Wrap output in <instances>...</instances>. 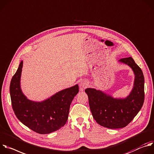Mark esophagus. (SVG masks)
<instances>
[{
  "label": "esophagus",
  "mask_w": 154,
  "mask_h": 154,
  "mask_svg": "<svg viewBox=\"0 0 154 154\" xmlns=\"http://www.w3.org/2000/svg\"><path fill=\"white\" fill-rule=\"evenodd\" d=\"M80 87H81V88H85L86 87H87V85H88V84H87V82H86V81H81V83H80Z\"/></svg>",
  "instance_id": "34e87169"
}]
</instances>
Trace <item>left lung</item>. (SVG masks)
I'll list each match as a JSON object with an SVG mask.
<instances>
[{"instance_id":"left-lung-1","label":"left lung","mask_w":154,"mask_h":154,"mask_svg":"<svg viewBox=\"0 0 154 154\" xmlns=\"http://www.w3.org/2000/svg\"><path fill=\"white\" fill-rule=\"evenodd\" d=\"M119 61L132 68L135 75L133 88L126 98H114L95 88L85 90L94 118L100 125L109 129L122 128L128 125L144 101V78L141 69L132 57L122 58Z\"/></svg>"}]
</instances>
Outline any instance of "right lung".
<instances>
[{
    "mask_svg": "<svg viewBox=\"0 0 154 154\" xmlns=\"http://www.w3.org/2000/svg\"><path fill=\"white\" fill-rule=\"evenodd\" d=\"M22 60L13 76L10 92L13 111L17 119L32 131L47 134L64 126L68 119L70 106L79 92L78 84L64 89L41 102L29 100L20 88Z\"/></svg>",
    "mask_w": 154,
    "mask_h": 154,
    "instance_id": "1",
    "label": "right lung"
}]
</instances>
